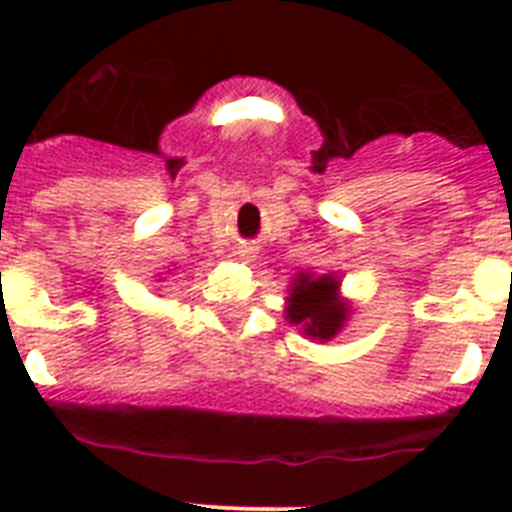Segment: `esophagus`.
<instances>
[{"instance_id":"34e87169","label":"esophagus","mask_w":512,"mask_h":512,"mask_svg":"<svg viewBox=\"0 0 512 512\" xmlns=\"http://www.w3.org/2000/svg\"><path fill=\"white\" fill-rule=\"evenodd\" d=\"M256 251H259L256 246H251V243H243V246L235 248V256H238V261H243V264H251V261L256 259Z\"/></svg>"}]
</instances>
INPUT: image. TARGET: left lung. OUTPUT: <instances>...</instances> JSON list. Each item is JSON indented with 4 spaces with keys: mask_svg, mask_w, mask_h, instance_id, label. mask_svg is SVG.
Instances as JSON below:
<instances>
[{
    "mask_svg": "<svg viewBox=\"0 0 512 512\" xmlns=\"http://www.w3.org/2000/svg\"><path fill=\"white\" fill-rule=\"evenodd\" d=\"M284 318L289 325H300L302 336L328 343L343 330L351 315V305L341 297V277L300 271L289 284Z\"/></svg>",
    "mask_w": 512,
    "mask_h": 512,
    "instance_id": "obj_1",
    "label": "left lung"
}]
</instances>
